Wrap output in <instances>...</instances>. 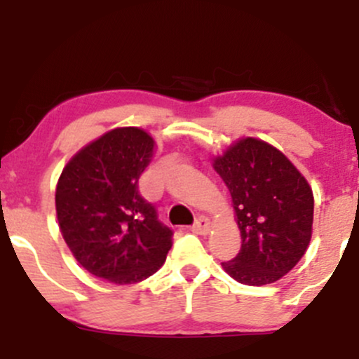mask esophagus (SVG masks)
I'll return each instance as SVG.
<instances>
[{"label": "esophagus", "instance_id": "obj_1", "mask_svg": "<svg viewBox=\"0 0 359 359\" xmlns=\"http://www.w3.org/2000/svg\"><path fill=\"white\" fill-rule=\"evenodd\" d=\"M192 231L197 234H208L211 231V221H209L205 216H199L196 219V222L192 224Z\"/></svg>", "mask_w": 359, "mask_h": 359}]
</instances>
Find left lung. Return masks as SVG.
Masks as SVG:
<instances>
[{
	"mask_svg": "<svg viewBox=\"0 0 359 359\" xmlns=\"http://www.w3.org/2000/svg\"><path fill=\"white\" fill-rule=\"evenodd\" d=\"M233 201L241 250L221 263L245 285H269L287 275L309 248L314 194L297 167L278 148L246 137L212 158Z\"/></svg>",
	"mask_w": 359,
	"mask_h": 359,
	"instance_id": "left-lung-1",
	"label": "left lung"
}]
</instances>
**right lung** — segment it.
Here are the masks:
<instances>
[{
  "mask_svg": "<svg viewBox=\"0 0 359 359\" xmlns=\"http://www.w3.org/2000/svg\"><path fill=\"white\" fill-rule=\"evenodd\" d=\"M155 140L137 126L114 128L82 147L55 189L57 221L74 258L116 285L154 275L172 248L170 228L138 191Z\"/></svg>",
  "mask_w": 359,
  "mask_h": 359,
  "instance_id": "add662e5",
  "label": "right lung"
}]
</instances>
